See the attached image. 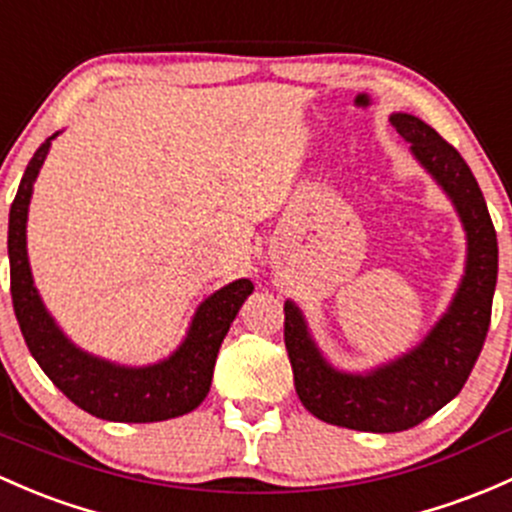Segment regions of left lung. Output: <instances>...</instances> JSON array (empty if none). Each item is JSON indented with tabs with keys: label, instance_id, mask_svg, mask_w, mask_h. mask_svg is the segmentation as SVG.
<instances>
[{
	"label": "left lung",
	"instance_id": "obj_1",
	"mask_svg": "<svg viewBox=\"0 0 512 512\" xmlns=\"http://www.w3.org/2000/svg\"><path fill=\"white\" fill-rule=\"evenodd\" d=\"M390 122L464 223L469 252L454 301L417 348L365 375L333 368L299 306L284 304V343L301 405L321 422L378 434L417 427L459 395L486 341L498 279L496 228L469 164L419 117L395 112Z\"/></svg>",
	"mask_w": 512,
	"mask_h": 512
}]
</instances>
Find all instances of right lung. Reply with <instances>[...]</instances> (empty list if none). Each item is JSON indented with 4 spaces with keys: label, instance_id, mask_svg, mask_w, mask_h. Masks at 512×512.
Listing matches in <instances>:
<instances>
[{
    "label": "right lung",
    "instance_id": "add662e5",
    "mask_svg": "<svg viewBox=\"0 0 512 512\" xmlns=\"http://www.w3.org/2000/svg\"><path fill=\"white\" fill-rule=\"evenodd\" d=\"M56 137L58 132L36 149L9 211L12 304L26 346L48 380L93 417L110 422H161L196 410L211 390L220 343L238 316L242 301L255 287L250 279H235L211 294L193 314L184 343L154 365L127 368L73 346L43 306L26 255V218L34 181L51 149V139Z\"/></svg>",
    "mask_w": 512,
    "mask_h": 512
}]
</instances>
